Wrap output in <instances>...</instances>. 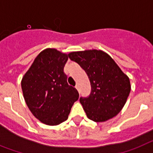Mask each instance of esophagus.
Segmentation results:
<instances>
[{
	"instance_id": "obj_1",
	"label": "esophagus",
	"mask_w": 153,
	"mask_h": 153,
	"mask_svg": "<svg viewBox=\"0 0 153 153\" xmlns=\"http://www.w3.org/2000/svg\"><path fill=\"white\" fill-rule=\"evenodd\" d=\"M75 88H76V89L79 91V85H78V84H77L76 85H75Z\"/></svg>"
}]
</instances>
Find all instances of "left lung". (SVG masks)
<instances>
[{"mask_svg": "<svg viewBox=\"0 0 153 153\" xmlns=\"http://www.w3.org/2000/svg\"><path fill=\"white\" fill-rule=\"evenodd\" d=\"M68 57L84 69L90 81V95L79 99L88 118L100 123L118 115L131 90L128 76L102 51H75Z\"/></svg>", "mask_w": 153, "mask_h": 153, "instance_id": "1", "label": "left lung"}]
</instances>
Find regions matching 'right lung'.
<instances>
[{"mask_svg":"<svg viewBox=\"0 0 153 153\" xmlns=\"http://www.w3.org/2000/svg\"><path fill=\"white\" fill-rule=\"evenodd\" d=\"M68 54L48 48L38 54L21 81L27 107L42 123L56 126L67 120L79 94L69 85L64 67Z\"/></svg>","mask_w":153,"mask_h":153,"instance_id":"add662e5","label":"right lung"}]
</instances>
